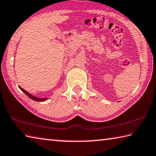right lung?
<instances>
[{"mask_svg":"<svg viewBox=\"0 0 156 156\" xmlns=\"http://www.w3.org/2000/svg\"><path fill=\"white\" fill-rule=\"evenodd\" d=\"M19 88H20V89L21 90H22V91H23L25 93V94H26L28 96V97H29V98H30L31 100H34V101H46V100H48V98H37V97H36V96H34L32 94H30V93H29V92H27V90H25L24 89H22V88H21L20 87H19Z\"/></svg>","mask_w":156,"mask_h":156,"instance_id":"obj_1","label":"right lung"}]
</instances>
